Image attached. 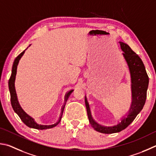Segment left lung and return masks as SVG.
Wrapping results in <instances>:
<instances>
[{"label":"left lung","instance_id":"obj_1","mask_svg":"<svg viewBox=\"0 0 156 156\" xmlns=\"http://www.w3.org/2000/svg\"><path fill=\"white\" fill-rule=\"evenodd\" d=\"M119 44L122 51H123L122 55L127 63L132 80V102L128 115L122 119L121 122L116 125L111 127L101 125L92 119L89 104L85 97V103L90 123L95 130L103 133H117L125 129L132 123L136 116L143 110L146 101L149 77L143 63L138 55L133 52L127 44L122 42H119Z\"/></svg>","mask_w":156,"mask_h":156}]
</instances>
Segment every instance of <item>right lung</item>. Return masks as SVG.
Listing matches in <instances>:
<instances>
[{"mask_svg":"<svg viewBox=\"0 0 156 156\" xmlns=\"http://www.w3.org/2000/svg\"><path fill=\"white\" fill-rule=\"evenodd\" d=\"M24 52H25V50H24L23 52H22V53L15 59L14 62H13V64L12 66V75H11V77L9 80V92H10V94H11V103H12V108L15 112L18 114L19 117H20V119L22 120V121H23L24 123L27 126H28L29 127L34 128V129H41V130L53 128L54 127H55L56 125H58L60 121H61L62 114H63V112H64V109L66 103L62 108L61 115H60L58 121H57L55 123H54L53 125H44L37 124L36 122H35L34 119L31 118V117L29 116L27 113L24 112V111L23 110V109H22L20 104H19V103H18L17 95H16V89H15V80H16V72H17V66H18L19 60L20 59L22 56L23 55ZM73 91V90L69 91L66 94V95L65 101H66L68 98L69 97L70 94L72 93Z\"/></svg>","mask_w":156,"mask_h":156,"instance_id":"add662e5","label":"right lung"}]
</instances>
